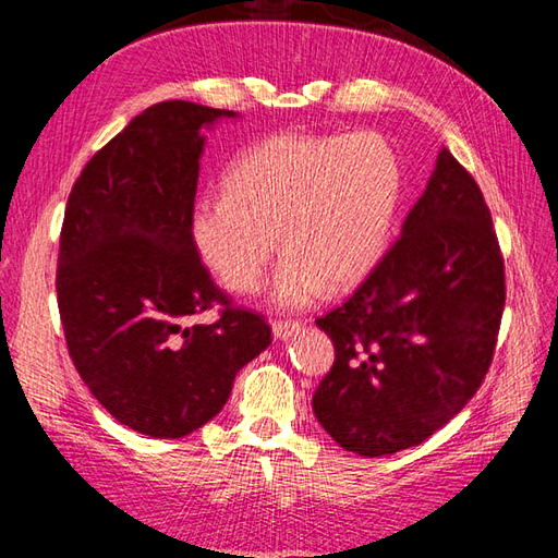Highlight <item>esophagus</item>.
I'll list each match as a JSON object with an SVG mask.
<instances>
[{"mask_svg": "<svg viewBox=\"0 0 558 558\" xmlns=\"http://www.w3.org/2000/svg\"><path fill=\"white\" fill-rule=\"evenodd\" d=\"M302 324L300 322H272V336L278 340H288L294 333H300Z\"/></svg>", "mask_w": 558, "mask_h": 558, "instance_id": "1", "label": "esophagus"}]
</instances>
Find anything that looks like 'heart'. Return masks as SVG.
I'll return each instance as SVG.
<instances>
[{"label": "heart", "instance_id": "1", "mask_svg": "<svg viewBox=\"0 0 558 558\" xmlns=\"http://www.w3.org/2000/svg\"><path fill=\"white\" fill-rule=\"evenodd\" d=\"M222 196L192 213L198 256L225 288L254 294L276 254L270 300L304 310L326 290L362 282L386 254L402 196V165L376 132L272 134L222 174Z\"/></svg>", "mask_w": 558, "mask_h": 558}]
</instances>
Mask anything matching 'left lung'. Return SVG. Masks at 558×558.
<instances>
[{"instance_id": "left-lung-1", "label": "left lung", "mask_w": 558, "mask_h": 558, "mask_svg": "<svg viewBox=\"0 0 558 558\" xmlns=\"http://www.w3.org/2000/svg\"><path fill=\"white\" fill-rule=\"evenodd\" d=\"M504 302L492 213L441 148L400 240L345 304L316 318L336 348L312 400L316 420L366 458L422 444L477 393Z\"/></svg>"}]
</instances>
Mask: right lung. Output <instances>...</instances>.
<instances>
[{
	"label": "right lung",
	"instance_id": "add662e5",
	"mask_svg": "<svg viewBox=\"0 0 558 558\" xmlns=\"http://www.w3.org/2000/svg\"><path fill=\"white\" fill-rule=\"evenodd\" d=\"M240 112L168 100L100 148L69 194L57 304L71 360L129 429L182 438L210 422L244 364L270 345L201 264L192 213L204 129ZM213 305V325L187 324Z\"/></svg>",
	"mask_w": 558,
	"mask_h": 558
}]
</instances>
